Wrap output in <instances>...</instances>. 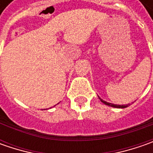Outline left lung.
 Segmentation results:
<instances>
[{"label": "left lung", "instance_id": "8db88e82", "mask_svg": "<svg viewBox=\"0 0 153 153\" xmlns=\"http://www.w3.org/2000/svg\"><path fill=\"white\" fill-rule=\"evenodd\" d=\"M100 100H101V102L104 103L105 105H107L112 106V107H116V108H126V107H128V105H114V104H111V103L106 102V101H105V100H101L100 98Z\"/></svg>", "mask_w": 153, "mask_h": 153}]
</instances>
